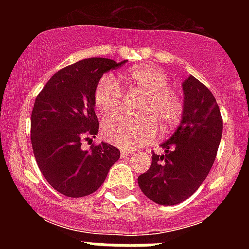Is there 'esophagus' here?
Returning <instances> with one entry per match:
<instances>
[{
    "label": "esophagus",
    "mask_w": 249,
    "mask_h": 249,
    "mask_svg": "<svg viewBox=\"0 0 249 249\" xmlns=\"http://www.w3.org/2000/svg\"><path fill=\"white\" fill-rule=\"evenodd\" d=\"M121 156H122V157H129V156H132V152L122 149V151H121Z\"/></svg>",
    "instance_id": "esophagus-1"
}]
</instances>
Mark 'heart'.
<instances>
[{
    "label": "heart",
    "instance_id": "heart-1",
    "mask_svg": "<svg viewBox=\"0 0 249 249\" xmlns=\"http://www.w3.org/2000/svg\"><path fill=\"white\" fill-rule=\"evenodd\" d=\"M132 89L143 94L137 107L138 116L118 114L103 122L102 133L108 142L126 149H135L155 140L158 126L169 131L181 121L184 100L175 89L167 87L168 76L156 66L141 65L126 74ZM122 91L113 76L106 74L94 89V105L103 114L117 112L122 106Z\"/></svg>",
    "mask_w": 249,
    "mask_h": 249
}]
</instances>
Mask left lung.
<instances>
[{
  "mask_svg": "<svg viewBox=\"0 0 249 249\" xmlns=\"http://www.w3.org/2000/svg\"><path fill=\"white\" fill-rule=\"evenodd\" d=\"M184 111L172 137L152 153V163L138 176V186L155 203L172 206L198 190L214 163L222 138L221 111L212 92L196 77L182 83Z\"/></svg>",
  "mask_w": 249,
  "mask_h": 249,
  "instance_id": "1",
  "label": "left lung"
}]
</instances>
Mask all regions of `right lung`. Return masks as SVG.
<instances>
[{
  "label": "right lung",
  "instance_id": "add662e5",
  "mask_svg": "<svg viewBox=\"0 0 249 249\" xmlns=\"http://www.w3.org/2000/svg\"><path fill=\"white\" fill-rule=\"evenodd\" d=\"M127 61L92 57L59 70L35 101L31 143L46 181L57 192L78 198L96 192L120 158V149L101 142L82 149L98 133L94 89L103 73Z\"/></svg>",
  "mask_w": 249,
  "mask_h": 249
}]
</instances>
